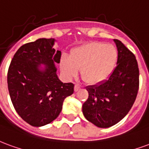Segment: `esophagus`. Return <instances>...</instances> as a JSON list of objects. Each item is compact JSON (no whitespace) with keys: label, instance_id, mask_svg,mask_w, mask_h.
<instances>
[{"label":"esophagus","instance_id":"1","mask_svg":"<svg viewBox=\"0 0 149 149\" xmlns=\"http://www.w3.org/2000/svg\"><path fill=\"white\" fill-rule=\"evenodd\" d=\"M79 89H80V86H79V84H75V85H74V91L77 92Z\"/></svg>","mask_w":149,"mask_h":149}]
</instances>
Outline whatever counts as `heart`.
<instances>
[{
	"mask_svg": "<svg viewBox=\"0 0 149 149\" xmlns=\"http://www.w3.org/2000/svg\"><path fill=\"white\" fill-rule=\"evenodd\" d=\"M118 55L116 47L111 44L91 42L72 50L70 58H62L60 67L64 75L70 79L77 75L78 70H81V76L86 83L96 85L110 75Z\"/></svg>",
	"mask_w": 149,
	"mask_h": 149,
	"instance_id": "1",
	"label": "heart"
}]
</instances>
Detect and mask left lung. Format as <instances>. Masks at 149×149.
Segmentation results:
<instances>
[{"mask_svg": "<svg viewBox=\"0 0 149 149\" xmlns=\"http://www.w3.org/2000/svg\"><path fill=\"white\" fill-rule=\"evenodd\" d=\"M117 67L107 80L86 87L88 99L82 105L86 120L99 128H109L122 120L132 108L139 89V68L134 54L120 40Z\"/></svg>", "mask_w": 149, "mask_h": 149, "instance_id": "obj_1", "label": "left lung"}]
</instances>
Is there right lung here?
I'll list each match as a JSON object with an SVG mask.
<instances>
[{
    "instance_id": "obj_1",
    "label": "right lung",
    "mask_w": 149,
    "mask_h": 149,
    "mask_svg": "<svg viewBox=\"0 0 149 149\" xmlns=\"http://www.w3.org/2000/svg\"><path fill=\"white\" fill-rule=\"evenodd\" d=\"M54 39H39L17 50L8 70L11 101L19 117L32 126L40 127L57 118L64 99L74 93L73 83L58 78L55 63L61 52L53 48ZM40 65L45 68L40 69Z\"/></svg>"
}]
</instances>
